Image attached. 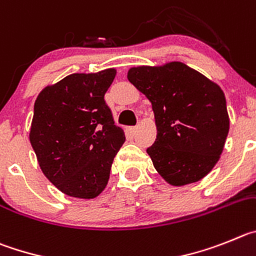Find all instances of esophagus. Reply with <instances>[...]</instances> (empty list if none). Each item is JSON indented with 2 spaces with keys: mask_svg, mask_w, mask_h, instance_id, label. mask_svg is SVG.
<instances>
[{
  "mask_svg": "<svg viewBox=\"0 0 256 256\" xmlns=\"http://www.w3.org/2000/svg\"><path fill=\"white\" fill-rule=\"evenodd\" d=\"M136 131H138L136 126H132V128H130V132L132 134V135H134V134H135V132H136Z\"/></svg>",
  "mask_w": 256,
  "mask_h": 256,
  "instance_id": "esophagus-1",
  "label": "esophagus"
}]
</instances>
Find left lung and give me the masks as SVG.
<instances>
[{"instance_id": "8db88e82", "label": "left lung", "mask_w": 256, "mask_h": 256, "mask_svg": "<svg viewBox=\"0 0 256 256\" xmlns=\"http://www.w3.org/2000/svg\"><path fill=\"white\" fill-rule=\"evenodd\" d=\"M128 79L152 102L156 139L146 152L158 174L174 186L206 176L230 130L222 89L182 62L132 68Z\"/></svg>"}]
</instances>
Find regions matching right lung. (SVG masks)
I'll use <instances>...</instances> for the list:
<instances>
[{
    "label": "right lung",
    "instance_id": "add662e5",
    "mask_svg": "<svg viewBox=\"0 0 256 256\" xmlns=\"http://www.w3.org/2000/svg\"><path fill=\"white\" fill-rule=\"evenodd\" d=\"M114 76V68L71 74L34 103L32 146L46 177L68 196H98L126 140L104 100Z\"/></svg>",
    "mask_w": 256,
    "mask_h": 256
}]
</instances>
